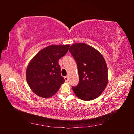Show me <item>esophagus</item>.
Wrapping results in <instances>:
<instances>
[{
    "label": "esophagus",
    "mask_w": 134,
    "mask_h": 134,
    "mask_svg": "<svg viewBox=\"0 0 134 134\" xmlns=\"http://www.w3.org/2000/svg\"><path fill=\"white\" fill-rule=\"evenodd\" d=\"M64 79H65V80L66 82H68V76H64Z\"/></svg>",
    "instance_id": "obj_1"
}]
</instances>
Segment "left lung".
Listing matches in <instances>:
<instances>
[{
  "label": "left lung",
  "instance_id": "obj_1",
  "mask_svg": "<svg viewBox=\"0 0 134 134\" xmlns=\"http://www.w3.org/2000/svg\"><path fill=\"white\" fill-rule=\"evenodd\" d=\"M69 51L78 66L79 83L72 89L83 100L98 97L108 83V69L103 56L94 48L81 43H74Z\"/></svg>",
  "mask_w": 134,
  "mask_h": 134
}]
</instances>
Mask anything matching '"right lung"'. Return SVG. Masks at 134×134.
I'll return each instance as SVG.
<instances>
[{
  "mask_svg": "<svg viewBox=\"0 0 134 134\" xmlns=\"http://www.w3.org/2000/svg\"><path fill=\"white\" fill-rule=\"evenodd\" d=\"M69 46V44H61L46 47L39 51L28 64L27 82L38 96L52 97L64 83L59 60L67 53Z\"/></svg>",
  "mask_w": 134,
  "mask_h": 134,
  "instance_id": "add662e5",
  "label": "right lung"
}]
</instances>
